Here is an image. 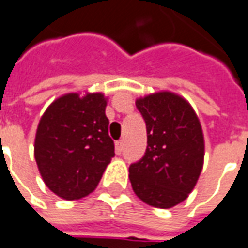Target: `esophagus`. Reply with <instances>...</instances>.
<instances>
[{"label": "esophagus", "mask_w": 248, "mask_h": 248, "mask_svg": "<svg viewBox=\"0 0 248 248\" xmlns=\"http://www.w3.org/2000/svg\"><path fill=\"white\" fill-rule=\"evenodd\" d=\"M121 152H123V141H117V143H116V154H117V155H120Z\"/></svg>", "instance_id": "obj_1"}]
</instances>
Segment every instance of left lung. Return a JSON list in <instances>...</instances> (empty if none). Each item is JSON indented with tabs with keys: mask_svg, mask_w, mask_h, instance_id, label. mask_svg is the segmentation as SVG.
Masks as SVG:
<instances>
[{
	"mask_svg": "<svg viewBox=\"0 0 248 248\" xmlns=\"http://www.w3.org/2000/svg\"><path fill=\"white\" fill-rule=\"evenodd\" d=\"M147 127V149L129 166V180L144 203L171 208L187 199L199 179L204 139L192 107L171 92L136 101Z\"/></svg>",
	"mask_w": 248,
	"mask_h": 248,
	"instance_id": "left-lung-1",
	"label": "left lung"
}]
</instances>
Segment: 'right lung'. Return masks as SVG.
I'll return each mask as SVG.
<instances>
[{"instance_id":"right-lung-1","label":"right lung","mask_w":248,"mask_h":248,"mask_svg":"<svg viewBox=\"0 0 248 248\" xmlns=\"http://www.w3.org/2000/svg\"><path fill=\"white\" fill-rule=\"evenodd\" d=\"M105 107L101 93H69L49 105L40 120L34 157L48 188L62 199L91 194L115 156Z\"/></svg>"}]
</instances>
